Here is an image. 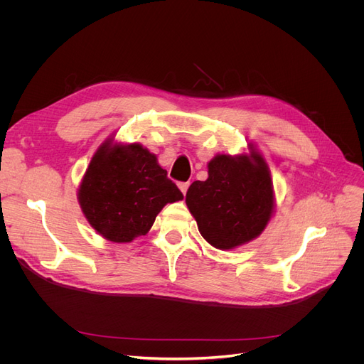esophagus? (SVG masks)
Instances as JSON below:
<instances>
[{
    "instance_id": "34e87169",
    "label": "esophagus",
    "mask_w": 364,
    "mask_h": 364,
    "mask_svg": "<svg viewBox=\"0 0 364 364\" xmlns=\"http://www.w3.org/2000/svg\"><path fill=\"white\" fill-rule=\"evenodd\" d=\"M178 188L181 190V193H183V195H186L187 188H188V183H180V184H178Z\"/></svg>"
}]
</instances>
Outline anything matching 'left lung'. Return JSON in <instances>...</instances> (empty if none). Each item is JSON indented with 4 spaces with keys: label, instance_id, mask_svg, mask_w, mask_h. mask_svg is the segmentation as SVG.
<instances>
[{
    "label": "left lung",
    "instance_id": "8db88e82",
    "mask_svg": "<svg viewBox=\"0 0 364 364\" xmlns=\"http://www.w3.org/2000/svg\"><path fill=\"white\" fill-rule=\"evenodd\" d=\"M186 205L202 237L217 250L230 251L257 239L276 208L270 168L257 146L214 156L208 178L188 187Z\"/></svg>",
    "mask_w": 364,
    "mask_h": 364
}]
</instances>
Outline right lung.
<instances>
[{"instance_id": "1", "label": "right lung", "mask_w": 364, "mask_h": 364, "mask_svg": "<svg viewBox=\"0 0 364 364\" xmlns=\"http://www.w3.org/2000/svg\"><path fill=\"white\" fill-rule=\"evenodd\" d=\"M183 200L166 171L140 143H119L113 134L92 155L78 187L88 224L113 243L144 236L166 203Z\"/></svg>"}]
</instances>
